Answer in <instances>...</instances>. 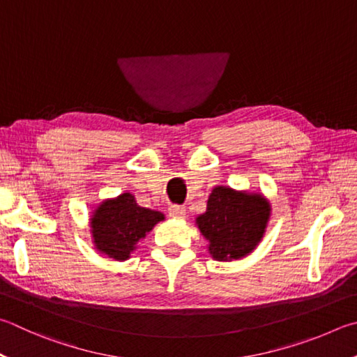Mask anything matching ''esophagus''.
Here are the masks:
<instances>
[{"mask_svg":"<svg viewBox=\"0 0 357 357\" xmlns=\"http://www.w3.org/2000/svg\"><path fill=\"white\" fill-rule=\"evenodd\" d=\"M168 213L173 218H185V207L184 206H170L168 207Z\"/></svg>","mask_w":357,"mask_h":357,"instance_id":"34e87169","label":"esophagus"}]
</instances>
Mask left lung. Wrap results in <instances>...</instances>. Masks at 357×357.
I'll use <instances>...</instances> for the list:
<instances>
[{"mask_svg":"<svg viewBox=\"0 0 357 357\" xmlns=\"http://www.w3.org/2000/svg\"><path fill=\"white\" fill-rule=\"evenodd\" d=\"M271 206L262 193L217 185L207 199L197 226L215 261H237L248 256L262 241Z\"/></svg>","mask_w":357,"mask_h":357,"instance_id":"left-lung-1","label":"left lung"}]
</instances>
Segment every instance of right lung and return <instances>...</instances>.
<instances>
[{
    "label": "right lung",
    "instance_id": "right-lung-1",
    "mask_svg": "<svg viewBox=\"0 0 357 357\" xmlns=\"http://www.w3.org/2000/svg\"><path fill=\"white\" fill-rule=\"evenodd\" d=\"M164 218L162 212L139 206L129 192L105 199L90 218L95 248L114 261H126L142 238Z\"/></svg>",
    "mask_w": 357,
    "mask_h": 357
}]
</instances>
